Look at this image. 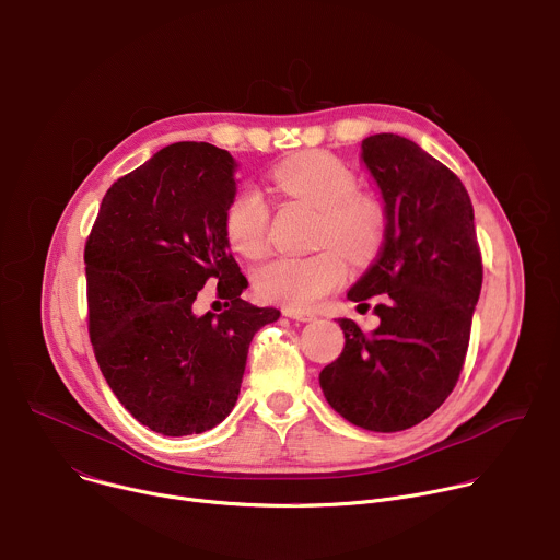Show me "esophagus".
<instances>
[{
	"label": "esophagus",
	"instance_id": "1",
	"mask_svg": "<svg viewBox=\"0 0 560 560\" xmlns=\"http://www.w3.org/2000/svg\"><path fill=\"white\" fill-rule=\"evenodd\" d=\"M283 314L288 316V318H292V322H303V324H307V322H314V314L312 312H303V310H290V307H285L283 310Z\"/></svg>",
	"mask_w": 560,
	"mask_h": 560
}]
</instances>
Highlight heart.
Returning a JSON list of instances; mask_svg holds the SVG:
<instances>
[{
	"label": "heart",
	"mask_w": 560,
	"mask_h": 560,
	"mask_svg": "<svg viewBox=\"0 0 560 560\" xmlns=\"http://www.w3.org/2000/svg\"><path fill=\"white\" fill-rule=\"evenodd\" d=\"M277 190L303 199L322 212L318 246H335L350 261L372 259L383 242V206L359 195L357 175L328 152H299L270 173ZM270 208L257 188L238 190L223 212V234L234 253L257 259L268 248ZM326 248L307 257H275L253 275L255 292L268 303L290 310H307L343 283L348 268L343 257Z\"/></svg>",
	"instance_id": "heart-1"
}]
</instances>
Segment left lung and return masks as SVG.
I'll list each match as a JSON object with an SVG mask.
<instances>
[{"label":"left lung","mask_w":560,"mask_h":560,"mask_svg":"<svg viewBox=\"0 0 560 560\" xmlns=\"http://www.w3.org/2000/svg\"><path fill=\"white\" fill-rule=\"evenodd\" d=\"M361 162L381 190L385 232L348 299L368 307L381 294V324L363 332L339 318L346 346L318 383L350 423L401 432L434 415L458 381L483 266L469 195L450 168L392 132L363 139Z\"/></svg>","instance_id":"left-lung-1"}]
</instances>
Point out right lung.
<instances>
[{
    "instance_id": "right-lung-1",
    "label": "right lung",
    "mask_w": 560,
    "mask_h": 560,
    "mask_svg": "<svg viewBox=\"0 0 560 560\" xmlns=\"http://www.w3.org/2000/svg\"><path fill=\"white\" fill-rule=\"evenodd\" d=\"M236 162L206 141H179L117 179L86 242L89 330L119 404L164 436L201 434L234 408L257 330L281 316L242 299L223 212ZM214 278L229 310L191 312Z\"/></svg>"
}]
</instances>
